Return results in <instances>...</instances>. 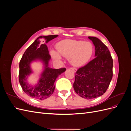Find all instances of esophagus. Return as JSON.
Returning a JSON list of instances; mask_svg holds the SVG:
<instances>
[{
    "label": "esophagus",
    "mask_w": 131,
    "mask_h": 131,
    "mask_svg": "<svg viewBox=\"0 0 131 131\" xmlns=\"http://www.w3.org/2000/svg\"><path fill=\"white\" fill-rule=\"evenodd\" d=\"M71 69H72L73 72H77V69L75 68H71Z\"/></svg>",
    "instance_id": "obj_1"
}]
</instances>
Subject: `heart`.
Masks as SVG:
<instances>
[{"label": "heart", "instance_id": "b5f03b06", "mask_svg": "<svg viewBox=\"0 0 131 131\" xmlns=\"http://www.w3.org/2000/svg\"><path fill=\"white\" fill-rule=\"evenodd\" d=\"M56 48L58 53L66 58H69L70 63L74 66L84 64L92 57L94 47L90 41L66 39L57 43ZM53 58L58 59L60 56L55 51L51 52Z\"/></svg>", "mask_w": 131, "mask_h": 131}]
</instances>
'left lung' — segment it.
<instances>
[{
  "instance_id": "obj_1",
  "label": "left lung",
  "mask_w": 131,
  "mask_h": 131,
  "mask_svg": "<svg viewBox=\"0 0 131 131\" xmlns=\"http://www.w3.org/2000/svg\"><path fill=\"white\" fill-rule=\"evenodd\" d=\"M89 38L95 46V57L75 73L74 89L80 97L90 100L100 97L108 89L113 78V60L108 47L100 39Z\"/></svg>"
}]
</instances>
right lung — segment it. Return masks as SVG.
Wrapping results in <instances>:
<instances>
[{
	"mask_svg": "<svg viewBox=\"0 0 131 131\" xmlns=\"http://www.w3.org/2000/svg\"><path fill=\"white\" fill-rule=\"evenodd\" d=\"M58 35L40 36L28 47L19 62V82L23 91L31 97L43 100L50 97L53 93L55 89L54 82L56 78L66 69H52L48 67L49 61L51 56L46 43L42 41L45 39L46 43L56 38ZM40 59L45 63V69L38 84L35 86H30L27 84V77L31 72L30 63L35 59Z\"/></svg>",
	"mask_w": 131,
	"mask_h": 131,
	"instance_id": "1",
	"label": "right lung"
}]
</instances>
